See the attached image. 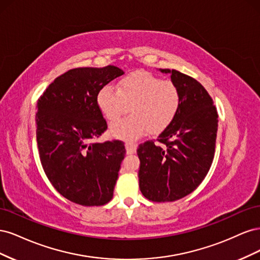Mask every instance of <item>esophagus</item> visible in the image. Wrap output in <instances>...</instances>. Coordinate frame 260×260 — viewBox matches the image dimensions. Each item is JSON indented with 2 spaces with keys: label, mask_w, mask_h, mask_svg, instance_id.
Returning <instances> with one entry per match:
<instances>
[{
  "label": "esophagus",
  "mask_w": 260,
  "mask_h": 260,
  "mask_svg": "<svg viewBox=\"0 0 260 260\" xmlns=\"http://www.w3.org/2000/svg\"><path fill=\"white\" fill-rule=\"evenodd\" d=\"M138 145L132 142H125V149H127L128 154H135L137 152Z\"/></svg>",
  "instance_id": "esophagus-1"
}]
</instances>
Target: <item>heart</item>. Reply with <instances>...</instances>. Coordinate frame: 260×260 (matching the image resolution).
<instances>
[{
  "label": "heart",
  "instance_id": "1",
  "mask_svg": "<svg viewBox=\"0 0 260 260\" xmlns=\"http://www.w3.org/2000/svg\"><path fill=\"white\" fill-rule=\"evenodd\" d=\"M98 104L109 121H116L129 112L131 115L114 123L112 135L120 139H136L145 132L160 133L175 120L180 107V91L171 81L161 80L145 72L128 75L118 89L107 84L98 94Z\"/></svg>",
  "mask_w": 260,
  "mask_h": 260
}]
</instances>
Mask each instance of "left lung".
Listing matches in <instances>:
<instances>
[{"label":"left lung","instance_id":"1","mask_svg":"<svg viewBox=\"0 0 260 260\" xmlns=\"http://www.w3.org/2000/svg\"><path fill=\"white\" fill-rule=\"evenodd\" d=\"M169 74L180 91L175 120L155 143L140 144L139 185L152 202H174L192 193L208 174L215 155L218 114L212 99L194 78L175 69Z\"/></svg>","mask_w":260,"mask_h":260}]
</instances>
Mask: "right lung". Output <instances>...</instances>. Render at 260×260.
Returning a JSON list of instances; mask_svg holds the SVG:
<instances>
[{
    "label": "right lung",
    "mask_w": 260,
    "mask_h": 260,
    "mask_svg": "<svg viewBox=\"0 0 260 260\" xmlns=\"http://www.w3.org/2000/svg\"><path fill=\"white\" fill-rule=\"evenodd\" d=\"M121 75L112 65L70 69L38 101L37 142L43 170L60 195L82 206H102L113 199L124 144L93 140L107 129L98 94Z\"/></svg>",
    "instance_id": "obj_1"
}]
</instances>
